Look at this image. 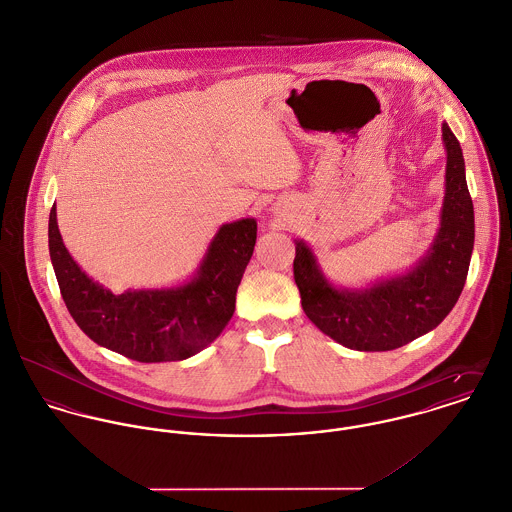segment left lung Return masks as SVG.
Instances as JSON below:
<instances>
[{"instance_id":"left-lung-1","label":"left lung","mask_w":512,"mask_h":512,"mask_svg":"<svg viewBox=\"0 0 512 512\" xmlns=\"http://www.w3.org/2000/svg\"><path fill=\"white\" fill-rule=\"evenodd\" d=\"M448 153L440 228L426 255L389 279L341 288L326 279L314 251L296 239L294 283L312 324L357 351H391L434 330L455 306L467 279L475 222L459 141L442 125Z\"/></svg>"}]
</instances>
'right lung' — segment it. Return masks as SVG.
<instances>
[{"instance_id":"add662e5","label":"right lung","mask_w":512,"mask_h":512,"mask_svg":"<svg viewBox=\"0 0 512 512\" xmlns=\"http://www.w3.org/2000/svg\"><path fill=\"white\" fill-rule=\"evenodd\" d=\"M255 239V218L224 224L190 281L114 294L70 257L55 206L49 216L51 261L70 316L90 340L141 363L188 359L224 332Z\"/></svg>"}]
</instances>
